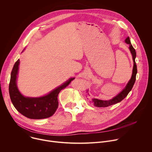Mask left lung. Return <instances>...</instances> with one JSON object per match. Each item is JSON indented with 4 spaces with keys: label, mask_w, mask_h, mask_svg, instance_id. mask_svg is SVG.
<instances>
[{
    "label": "left lung",
    "mask_w": 152,
    "mask_h": 152,
    "mask_svg": "<svg viewBox=\"0 0 152 152\" xmlns=\"http://www.w3.org/2000/svg\"><path fill=\"white\" fill-rule=\"evenodd\" d=\"M125 42L129 45V50L131 51V53L132 55L133 61H134V67H133V71H132V75L131 77V80L127 84L125 88L118 95L113 98L112 99L108 100V101H102L98 99H93L92 102H94V104L95 107H107L114 104H115L118 102H120L122 101L124 99H125L128 94L129 93L130 91L132 90L134 84L136 80V75L137 73V65L135 62V57H136V51L133 46L132 45L130 39L129 37H128L125 39Z\"/></svg>",
    "instance_id": "1"
}]
</instances>
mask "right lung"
Returning a JSON list of instances; mask_svg holds the SVG:
<instances>
[{"label":"right lung","instance_id":"add662e5","mask_svg":"<svg viewBox=\"0 0 152 152\" xmlns=\"http://www.w3.org/2000/svg\"><path fill=\"white\" fill-rule=\"evenodd\" d=\"M20 60L15 63L12 68L9 85L11 100L17 110L25 117L32 119H42L52 116L58 106V95L60 91L68 86L74 78H71L62 86L56 88L47 95L40 98L23 96L17 87L16 80Z\"/></svg>","mask_w":152,"mask_h":152}]
</instances>
